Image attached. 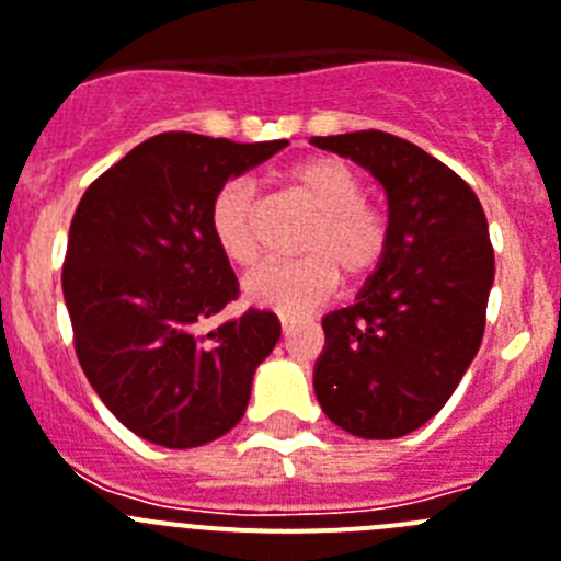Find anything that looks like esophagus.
Segmentation results:
<instances>
[{
	"label": "esophagus",
	"mask_w": 561,
	"mask_h": 561,
	"mask_svg": "<svg viewBox=\"0 0 561 561\" xmlns=\"http://www.w3.org/2000/svg\"><path fill=\"white\" fill-rule=\"evenodd\" d=\"M294 333H296V321L282 319V335H285V339H290Z\"/></svg>",
	"instance_id": "obj_1"
}]
</instances>
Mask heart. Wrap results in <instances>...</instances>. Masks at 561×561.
I'll use <instances>...</instances> for the list:
<instances>
[{"label": "heart", "instance_id": "heart-1", "mask_svg": "<svg viewBox=\"0 0 561 561\" xmlns=\"http://www.w3.org/2000/svg\"><path fill=\"white\" fill-rule=\"evenodd\" d=\"M285 186L319 217L301 242L299 265H267L242 285L251 305L285 319H301L328 305L339 290V271L364 279L387 253V217L364 203V180L339 158H308L290 165ZM260 199L248 180H231L211 203V233L228 262L251 267L260 260Z\"/></svg>", "mask_w": 561, "mask_h": 561}]
</instances>
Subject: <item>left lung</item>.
Here are the masks:
<instances>
[{"instance_id":"1","label":"left lung","mask_w":561,"mask_h":561,"mask_svg":"<svg viewBox=\"0 0 561 561\" xmlns=\"http://www.w3.org/2000/svg\"><path fill=\"white\" fill-rule=\"evenodd\" d=\"M367 169L387 194L389 242L353 305L321 319L313 389L324 415L367 440H392L435 417L485 330L494 248L466 180L389 133L310 138Z\"/></svg>"}]
</instances>
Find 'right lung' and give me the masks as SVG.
I'll return each mask as SVG.
<instances>
[{
    "label": "right lung",
    "mask_w": 561,
    "mask_h": 561,
    "mask_svg": "<svg viewBox=\"0 0 561 561\" xmlns=\"http://www.w3.org/2000/svg\"><path fill=\"white\" fill-rule=\"evenodd\" d=\"M285 146L154 135L78 203L61 271L76 355L104 407L144 440L194 449L245 415L282 324L245 310L206 330L240 294L208 214L228 180Z\"/></svg>",
    "instance_id": "add662e5"
}]
</instances>
